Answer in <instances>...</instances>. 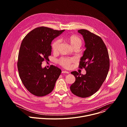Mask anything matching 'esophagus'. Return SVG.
<instances>
[{"mask_svg": "<svg viewBox=\"0 0 127 127\" xmlns=\"http://www.w3.org/2000/svg\"><path fill=\"white\" fill-rule=\"evenodd\" d=\"M69 73V72H68V71H64V70H63L62 71V73Z\"/></svg>", "mask_w": 127, "mask_h": 127, "instance_id": "obj_1", "label": "esophagus"}]
</instances>
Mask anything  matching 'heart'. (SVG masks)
Listing matches in <instances>:
<instances>
[{
  "label": "heart",
  "mask_w": 127,
  "mask_h": 127,
  "mask_svg": "<svg viewBox=\"0 0 127 127\" xmlns=\"http://www.w3.org/2000/svg\"><path fill=\"white\" fill-rule=\"evenodd\" d=\"M67 40L70 43L71 46L72 48L75 47H80L82 44V40L78 36L76 35H71L68 36L66 38ZM60 44V41L58 39H57L54 41L52 44V47L53 51L54 52L57 51L59 46ZM74 59L73 58H62L59 60V63L65 68H69L70 66L71 63L74 61Z\"/></svg>",
  "instance_id": "b5f03b06"
}]
</instances>
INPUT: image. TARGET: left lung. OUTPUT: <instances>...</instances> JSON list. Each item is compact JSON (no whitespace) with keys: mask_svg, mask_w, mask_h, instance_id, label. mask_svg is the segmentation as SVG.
I'll return each mask as SVG.
<instances>
[{"mask_svg":"<svg viewBox=\"0 0 127 127\" xmlns=\"http://www.w3.org/2000/svg\"><path fill=\"white\" fill-rule=\"evenodd\" d=\"M83 38L85 50L80 58L79 68H85L83 75L76 71L71 72L75 81L70 86L71 92L80 97L93 95L104 81L110 68V59L105 45L100 37L89 31H78Z\"/></svg>","mask_w":127,"mask_h":127,"instance_id":"8db88e82","label":"left lung"}]
</instances>
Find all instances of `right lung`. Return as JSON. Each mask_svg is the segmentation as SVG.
Returning a JSON list of instances; mask_svg holds the SVG:
<instances>
[{"label": "right lung", "mask_w": 127, "mask_h": 127, "mask_svg": "<svg viewBox=\"0 0 127 127\" xmlns=\"http://www.w3.org/2000/svg\"><path fill=\"white\" fill-rule=\"evenodd\" d=\"M64 30L57 31L41 27L31 31L23 39L18 56L20 77L32 94L43 96L52 92L61 70L51 65L42 68L44 61L51 55L52 41Z\"/></svg>", "instance_id": "1"}]
</instances>
